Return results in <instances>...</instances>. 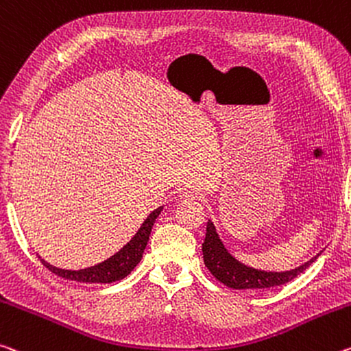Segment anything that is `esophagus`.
Instances as JSON below:
<instances>
[{
	"label": "esophagus",
	"instance_id": "obj_1",
	"mask_svg": "<svg viewBox=\"0 0 351 351\" xmlns=\"http://www.w3.org/2000/svg\"><path fill=\"white\" fill-rule=\"evenodd\" d=\"M181 198L182 199H198V193L197 192H191V191H184L181 192Z\"/></svg>",
	"mask_w": 351,
	"mask_h": 351
}]
</instances>
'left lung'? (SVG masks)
I'll return each mask as SVG.
<instances>
[{
  "mask_svg": "<svg viewBox=\"0 0 351 351\" xmlns=\"http://www.w3.org/2000/svg\"><path fill=\"white\" fill-rule=\"evenodd\" d=\"M202 248L204 264L210 274L231 289H270L275 286H282L292 281L293 278H297L300 274H303L322 253L320 252L319 254H315L308 263L298 265L292 270L267 271L254 269V267L242 264L241 261L228 252L221 239L217 234L213 220H208V225H206V237Z\"/></svg>",
  "mask_w": 351,
  "mask_h": 351,
  "instance_id": "1",
  "label": "left lung"
}]
</instances>
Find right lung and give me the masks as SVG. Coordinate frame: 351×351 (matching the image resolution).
Returning a JSON list of instances; mask_svg holds the SVG:
<instances>
[{
	"label": "right lung",
	"mask_w": 351,
	"mask_h": 351,
	"mask_svg": "<svg viewBox=\"0 0 351 351\" xmlns=\"http://www.w3.org/2000/svg\"><path fill=\"white\" fill-rule=\"evenodd\" d=\"M162 209L164 206H159L158 209H154L153 213H149V215L147 217L145 221H143L142 226L138 228V231L136 232L134 237H132L123 248L110 256L109 259H106L97 265L87 267V269H81V270H65L47 263L45 259L40 258V256H38V258H40L42 264L45 265L48 270H51L53 274H56L60 278H65V280L88 282V285H92V282H101V285H106V282L123 280V278L126 275H130L131 270L141 263L143 250H145L149 234H152V228Z\"/></svg>",
	"instance_id": "right-lung-1"
}]
</instances>
